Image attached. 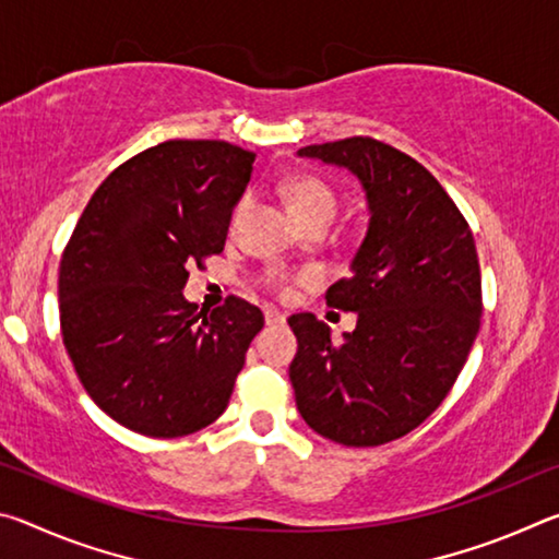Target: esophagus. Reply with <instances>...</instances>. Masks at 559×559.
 I'll use <instances>...</instances> for the list:
<instances>
[{"label":"esophagus","mask_w":559,"mask_h":559,"mask_svg":"<svg viewBox=\"0 0 559 559\" xmlns=\"http://www.w3.org/2000/svg\"><path fill=\"white\" fill-rule=\"evenodd\" d=\"M263 318H266V325H283L286 323V313H281L276 308L263 310Z\"/></svg>","instance_id":"34e87169"}]
</instances>
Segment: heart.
Returning a JSON list of instances; mask_svg holds the SVG:
<instances>
[{
	"mask_svg": "<svg viewBox=\"0 0 559 559\" xmlns=\"http://www.w3.org/2000/svg\"><path fill=\"white\" fill-rule=\"evenodd\" d=\"M283 197H286L288 210L293 216H296L298 224L316 219V216L333 219L337 210L333 189H330L323 179L310 177V175H296L286 179V185H283ZM246 210H249V197H241L234 210V224L241 219Z\"/></svg>",
	"mask_w": 559,
	"mask_h": 559,
	"instance_id": "obj_1",
	"label": "heart"
}]
</instances>
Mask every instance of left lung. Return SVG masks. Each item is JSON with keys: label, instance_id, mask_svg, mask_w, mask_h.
Segmentation results:
<instances>
[{"label": "left lung", "instance_id": "left-lung-1", "mask_svg": "<svg viewBox=\"0 0 559 559\" xmlns=\"http://www.w3.org/2000/svg\"><path fill=\"white\" fill-rule=\"evenodd\" d=\"M298 157L355 175L370 224L349 278L325 293L330 308L357 313L353 333L333 343L316 316L288 318L296 404L320 437L380 447L419 427L466 365L484 313L476 243L429 169L380 140L308 145Z\"/></svg>", "mask_w": 559, "mask_h": 559}]
</instances>
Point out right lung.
<instances>
[{
	"label": "right lung",
	"mask_w": 559,
	"mask_h": 559,
	"mask_svg": "<svg viewBox=\"0 0 559 559\" xmlns=\"http://www.w3.org/2000/svg\"><path fill=\"white\" fill-rule=\"evenodd\" d=\"M253 159L224 140H167L112 169L75 224L59 269L61 335L120 427L185 437L229 404L263 313L231 296L194 316L182 290L194 261L224 251Z\"/></svg>",
	"instance_id": "obj_1"
}]
</instances>
